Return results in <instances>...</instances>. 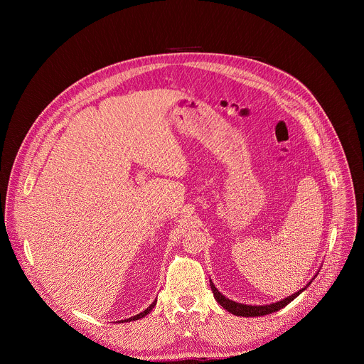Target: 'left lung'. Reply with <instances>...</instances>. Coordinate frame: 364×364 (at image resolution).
Instances as JSON below:
<instances>
[{
    "mask_svg": "<svg viewBox=\"0 0 364 364\" xmlns=\"http://www.w3.org/2000/svg\"><path fill=\"white\" fill-rule=\"evenodd\" d=\"M313 282V281H311ZM309 282V284H311ZM308 284V285H309ZM306 287H304L302 289H299L298 292L292 294L291 296H287L278 302H274V304H269V305H246V304H239V302H235L229 298H226L216 287L215 284L210 281V288L213 291V295H215V299L225 308L228 309L229 313H232L233 316H239V317H259V316H268V314H272L275 313V311H279L281 308L287 306L291 301H294L302 291H305Z\"/></svg>",
    "mask_w": 364,
    "mask_h": 364,
    "instance_id": "1",
    "label": "left lung"
}]
</instances>
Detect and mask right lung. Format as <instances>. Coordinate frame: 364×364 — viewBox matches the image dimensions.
<instances>
[{
    "mask_svg": "<svg viewBox=\"0 0 364 364\" xmlns=\"http://www.w3.org/2000/svg\"><path fill=\"white\" fill-rule=\"evenodd\" d=\"M155 304H157V301H154V302H152V304H151L145 311H142V313H139V314H136V316H134V317H131V318H127V320H124V321H127V323H128V321H135V320H139V318L145 317L148 313H151V309L154 308V305H155ZM118 323H121V321H118Z\"/></svg>",
    "mask_w": 364,
    "mask_h": 364,
    "instance_id": "right-lung-1",
    "label": "right lung"
}]
</instances>
